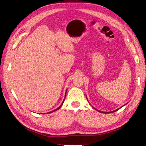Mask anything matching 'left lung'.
<instances>
[{
    "instance_id": "left-lung-1",
    "label": "left lung",
    "mask_w": 146,
    "mask_h": 146,
    "mask_svg": "<svg viewBox=\"0 0 146 146\" xmlns=\"http://www.w3.org/2000/svg\"><path fill=\"white\" fill-rule=\"evenodd\" d=\"M118 110H115V111H111V112H115V111H117ZM111 112H110V113H111Z\"/></svg>"
}]
</instances>
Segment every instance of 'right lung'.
Returning a JSON list of instances; mask_svg holds the SVG:
<instances>
[{"instance_id":"right-lung-1","label":"right lung","mask_w":146,"mask_h":146,"mask_svg":"<svg viewBox=\"0 0 146 146\" xmlns=\"http://www.w3.org/2000/svg\"><path fill=\"white\" fill-rule=\"evenodd\" d=\"M65 98H66V96H65ZM63 102H62V103H63ZM61 106H62V105H61ZM61 106H60V107H59V108H56V110H53V111H51V112H49V113H52V112H54V111H56V110H59V109H60V108L61 107Z\"/></svg>"}]
</instances>
